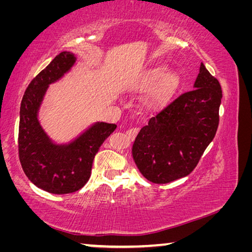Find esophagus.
Listing matches in <instances>:
<instances>
[{
	"label": "esophagus",
	"instance_id": "34e87169",
	"mask_svg": "<svg viewBox=\"0 0 252 252\" xmlns=\"http://www.w3.org/2000/svg\"><path fill=\"white\" fill-rule=\"evenodd\" d=\"M138 132H139V127L133 126V127H130V129L126 130V134H127V136H129V138L133 139V138H135V135L138 134Z\"/></svg>",
	"mask_w": 252,
	"mask_h": 252
}]
</instances>
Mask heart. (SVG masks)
I'll return each mask as SVG.
<instances>
[{
    "instance_id": "b5f03b06",
    "label": "heart",
    "mask_w": 252,
    "mask_h": 252,
    "mask_svg": "<svg viewBox=\"0 0 252 252\" xmlns=\"http://www.w3.org/2000/svg\"><path fill=\"white\" fill-rule=\"evenodd\" d=\"M158 80L159 82L158 83L156 89L150 95V101L153 103H160V102L168 99L177 87L178 76L172 72L162 75L161 70H153L148 74L146 82L147 84H155Z\"/></svg>"
}]
</instances>
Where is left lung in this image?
I'll use <instances>...</instances> for the list:
<instances>
[{
    "label": "left lung",
    "instance_id": "1",
    "mask_svg": "<svg viewBox=\"0 0 252 252\" xmlns=\"http://www.w3.org/2000/svg\"><path fill=\"white\" fill-rule=\"evenodd\" d=\"M222 90L203 63L194 89L157 112L136 135L132 155L149 181L163 185L197 167L219 126Z\"/></svg>",
    "mask_w": 252,
    "mask_h": 252
}]
</instances>
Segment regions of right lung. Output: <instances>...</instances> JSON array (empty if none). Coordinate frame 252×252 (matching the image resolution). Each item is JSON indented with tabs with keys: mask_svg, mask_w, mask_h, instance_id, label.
Segmentation results:
<instances>
[{
	"mask_svg": "<svg viewBox=\"0 0 252 252\" xmlns=\"http://www.w3.org/2000/svg\"><path fill=\"white\" fill-rule=\"evenodd\" d=\"M74 55L61 52L25 90L20 109L19 159L27 177L40 189L54 194L80 190L91 177L94 157L116 125L96 123L67 146H55L37 122L36 113L50 83L73 65Z\"/></svg>",
	"mask_w": 252,
	"mask_h": 252,
	"instance_id": "add662e5",
	"label": "right lung"
}]
</instances>
